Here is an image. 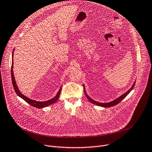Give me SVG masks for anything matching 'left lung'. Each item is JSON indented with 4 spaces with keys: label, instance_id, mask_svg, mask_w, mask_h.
I'll list each match as a JSON object with an SVG mask.
<instances>
[{
    "label": "left lung",
    "instance_id": "8db88e82",
    "mask_svg": "<svg viewBox=\"0 0 152 152\" xmlns=\"http://www.w3.org/2000/svg\"><path fill=\"white\" fill-rule=\"evenodd\" d=\"M135 83H136V82H134V83H133V86H132V88H130V89H129V91H128L127 92H126L124 94H123V95H121V96H120L119 98H117L116 99H115L114 101H111V102H108V103H100V102H96L94 100H93L92 99H91L89 96H88V95L86 94V91H85V88H84V92H85V95L86 96L87 98L89 99V101L92 102V104H95L96 105H98V106H100V107H113V106H115L116 105H117L118 103H120L124 98H125L126 97V96L130 92V91L133 89L134 85H135Z\"/></svg>",
    "mask_w": 152,
    "mask_h": 152
}]
</instances>
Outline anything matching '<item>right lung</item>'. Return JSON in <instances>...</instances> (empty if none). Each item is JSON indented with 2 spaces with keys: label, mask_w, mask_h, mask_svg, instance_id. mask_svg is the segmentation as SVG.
<instances>
[{
  "label": "right lung",
  "mask_w": 152,
  "mask_h": 152,
  "mask_svg": "<svg viewBox=\"0 0 152 152\" xmlns=\"http://www.w3.org/2000/svg\"><path fill=\"white\" fill-rule=\"evenodd\" d=\"M13 51L12 53V67H11V77H12V85L14 88V90L15 91V92L16 93V94L20 97L21 98H22L24 101H25L27 103H28L29 105H31V106L37 108H42L45 107H47L48 105H50V104H52L53 103H54L56 101L58 100L59 96H60V92H61V86L60 88L57 95L53 98L51 99H50L48 101H44V102H38V101H34L32 99H31L27 97H26L25 96H24L23 95H22L20 91L18 89V88L16 85L15 78H14V76H13Z\"/></svg>",
  "instance_id": "obj_1"
}]
</instances>
